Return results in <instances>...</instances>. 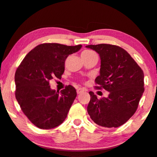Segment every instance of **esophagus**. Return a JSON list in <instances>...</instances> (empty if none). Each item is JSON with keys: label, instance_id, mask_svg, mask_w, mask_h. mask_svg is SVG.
I'll return each mask as SVG.
<instances>
[{"label": "esophagus", "instance_id": "esophagus-1", "mask_svg": "<svg viewBox=\"0 0 157 157\" xmlns=\"http://www.w3.org/2000/svg\"><path fill=\"white\" fill-rule=\"evenodd\" d=\"M84 91H85V90L83 89V88H81V87H79V88L77 89V94H80V93H82V92H84Z\"/></svg>", "mask_w": 157, "mask_h": 157}]
</instances>
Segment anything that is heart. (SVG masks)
<instances>
[{"label": "heart", "instance_id": "obj_1", "mask_svg": "<svg viewBox=\"0 0 157 157\" xmlns=\"http://www.w3.org/2000/svg\"><path fill=\"white\" fill-rule=\"evenodd\" d=\"M82 54H95V52H93V51H90V50H85L82 52Z\"/></svg>", "mask_w": 157, "mask_h": 157}]
</instances>
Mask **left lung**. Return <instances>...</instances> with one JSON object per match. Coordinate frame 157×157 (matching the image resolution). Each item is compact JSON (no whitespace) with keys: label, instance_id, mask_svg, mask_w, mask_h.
Returning <instances> with one entry per match:
<instances>
[{"label":"left lung","instance_id":"obj_1","mask_svg":"<svg viewBox=\"0 0 157 157\" xmlns=\"http://www.w3.org/2000/svg\"><path fill=\"white\" fill-rule=\"evenodd\" d=\"M85 47L95 51L100 58L95 87L109 93L107 98L98 99L93 92H89L87 113L98 126H122L135 113L144 93L143 70L126 50L118 46L100 44Z\"/></svg>","mask_w":157,"mask_h":157}]
</instances>
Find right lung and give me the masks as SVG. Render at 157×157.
I'll return each instance as SVG.
<instances>
[{
  "label": "right lung",
  "mask_w": 157,
  "mask_h": 157,
  "mask_svg": "<svg viewBox=\"0 0 157 157\" xmlns=\"http://www.w3.org/2000/svg\"><path fill=\"white\" fill-rule=\"evenodd\" d=\"M82 45L41 44L29 52L15 74L16 98L32 124L42 129L55 128L63 123L77 96L72 85L59 92L51 89L49 80L61 78L64 62Z\"/></svg>",
  "instance_id": "obj_1"
}]
</instances>
